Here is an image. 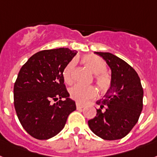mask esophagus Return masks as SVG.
<instances>
[{
    "label": "esophagus",
    "instance_id": "obj_1",
    "mask_svg": "<svg viewBox=\"0 0 157 157\" xmlns=\"http://www.w3.org/2000/svg\"><path fill=\"white\" fill-rule=\"evenodd\" d=\"M84 107H85L84 105L81 104V103H76V107H77V109H82V108H83Z\"/></svg>",
    "mask_w": 157,
    "mask_h": 157
}]
</instances>
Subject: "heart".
Segmentation results:
<instances>
[{
	"instance_id": "b5f03b06",
	"label": "heart",
	"mask_w": 157,
	"mask_h": 157,
	"mask_svg": "<svg viewBox=\"0 0 157 157\" xmlns=\"http://www.w3.org/2000/svg\"><path fill=\"white\" fill-rule=\"evenodd\" d=\"M82 62L93 74L95 75L94 81L101 92H107L111 86V77L106 72L107 64L99 56L88 54L82 58ZM75 61H71L63 70V76L65 82L71 84L74 81V70ZM70 95L78 103H85L96 96V90L92 86H82L77 84L70 90Z\"/></svg>"
}]
</instances>
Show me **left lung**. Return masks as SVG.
Segmentation results:
<instances>
[{
  "label": "left lung",
  "instance_id": "left-lung-1",
  "mask_svg": "<svg viewBox=\"0 0 157 157\" xmlns=\"http://www.w3.org/2000/svg\"><path fill=\"white\" fill-rule=\"evenodd\" d=\"M94 53L111 68V86L103 99L96 102L99 108L96 110V116L88 121V125L102 139H122L138 122L143 109L140 79L136 71L121 58L111 53Z\"/></svg>",
  "mask_w": 157,
  "mask_h": 157
}]
</instances>
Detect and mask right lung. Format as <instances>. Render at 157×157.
<instances>
[{"mask_svg": "<svg viewBox=\"0 0 157 157\" xmlns=\"http://www.w3.org/2000/svg\"><path fill=\"white\" fill-rule=\"evenodd\" d=\"M76 53L68 48L41 50L31 56L18 73L13 87L14 107L23 128L35 139L56 136L76 110L63 76ZM63 98L64 101L51 103Z\"/></svg>", "mask_w": 157, "mask_h": 157, "instance_id": "right-lung-1", "label": "right lung"}]
</instances>
